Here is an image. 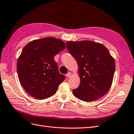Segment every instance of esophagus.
Segmentation results:
<instances>
[{
	"label": "esophagus",
	"instance_id": "34e87169",
	"mask_svg": "<svg viewBox=\"0 0 134 134\" xmlns=\"http://www.w3.org/2000/svg\"><path fill=\"white\" fill-rule=\"evenodd\" d=\"M66 76L68 78H70V77H71V76H72V74L71 73V72H68V73H67L66 74Z\"/></svg>",
	"mask_w": 134,
	"mask_h": 134
}]
</instances>
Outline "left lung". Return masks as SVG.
I'll return each mask as SVG.
<instances>
[{
	"mask_svg": "<svg viewBox=\"0 0 134 134\" xmlns=\"http://www.w3.org/2000/svg\"><path fill=\"white\" fill-rule=\"evenodd\" d=\"M67 48L78 64L80 84L74 96L85 102L96 100L112 86L115 61L104 45L93 41H69Z\"/></svg>",
	"mask_w": 134,
	"mask_h": 134,
	"instance_id": "obj_1",
	"label": "left lung"
}]
</instances>
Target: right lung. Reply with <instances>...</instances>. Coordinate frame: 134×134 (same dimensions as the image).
Wrapping results in <instances>:
<instances>
[{
    "label": "right lung",
    "instance_id": "right-lung-1",
    "mask_svg": "<svg viewBox=\"0 0 134 134\" xmlns=\"http://www.w3.org/2000/svg\"><path fill=\"white\" fill-rule=\"evenodd\" d=\"M66 48L54 37L30 41L23 49L17 64L21 85L31 96L44 99L54 95L65 76L60 74L54 57Z\"/></svg>",
    "mask_w": 134,
    "mask_h": 134
}]
</instances>
